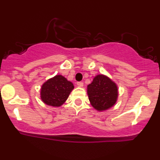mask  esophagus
Returning <instances> with one entry per match:
<instances>
[{"mask_svg": "<svg viewBox=\"0 0 160 160\" xmlns=\"http://www.w3.org/2000/svg\"><path fill=\"white\" fill-rule=\"evenodd\" d=\"M78 86L79 87H82L83 86V82H78Z\"/></svg>", "mask_w": 160, "mask_h": 160, "instance_id": "esophagus-1", "label": "esophagus"}]
</instances>
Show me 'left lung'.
I'll return each instance as SVG.
<instances>
[{
  "mask_svg": "<svg viewBox=\"0 0 160 160\" xmlns=\"http://www.w3.org/2000/svg\"><path fill=\"white\" fill-rule=\"evenodd\" d=\"M91 105L98 111H105L115 105L118 98V86L109 77L98 74L87 86Z\"/></svg>",
  "mask_w": 160,
  "mask_h": 160,
  "instance_id": "obj_1",
  "label": "left lung"
}]
</instances>
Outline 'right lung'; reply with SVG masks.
Masks as SVG:
<instances>
[{
    "label": "right lung",
    "instance_id": "obj_1",
    "mask_svg": "<svg viewBox=\"0 0 160 160\" xmlns=\"http://www.w3.org/2000/svg\"><path fill=\"white\" fill-rule=\"evenodd\" d=\"M74 88L72 82L68 80L62 75L57 74L41 86L40 98L47 105L60 107L66 102Z\"/></svg>",
    "mask_w": 160,
    "mask_h": 160
}]
</instances>
